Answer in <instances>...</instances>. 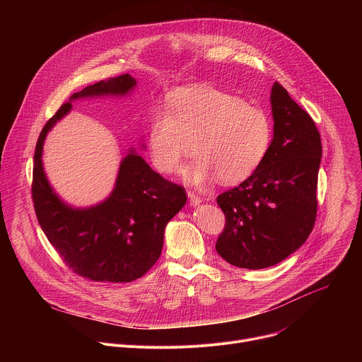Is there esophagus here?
Segmentation results:
<instances>
[{
    "label": "esophagus",
    "mask_w": 362,
    "mask_h": 362,
    "mask_svg": "<svg viewBox=\"0 0 362 362\" xmlns=\"http://www.w3.org/2000/svg\"><path fill=\"white\" fill-rule=\"evenodd\" d=\"M187 197H189V202H190L192 206H197V204L202 202V197L197 196V194L193 193V192H187Z\"/></svg>",
    "instance_id": "1"
}]
</instances>
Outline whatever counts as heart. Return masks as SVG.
Listing matches in <instances>:
<instances>
[{
    "label": "heart",
    "mask_w": 362,
    "mask_h": 362,
    "mask_svg": "<svg viewBox=\"0 0 362 362\" xmlns=\"http://www.w3.org/2000/svg\"><path fill=\"white\" fill-rule=\"evenodd\" d=\"M271 140V123L261 109L209 86L173 93L146 136L151 163L165 175L180 170L192 144L196 156L186 169L192 185L216 177L223 185L243 182L264 162Z\"/></svg>",
    "instance_id": "obj_1"
}]
</instances>
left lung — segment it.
I'll return each instance as SVG.
<instances>
[{
  "instance_id": "left-lung-1",
  "label": "left lung",
  "mask_w": 362,
  "mask_h": 362,
  "mask_svg": "<svg viewBox=\"0 0 362 362\" xmlns=\"http://www.w3.org/2000/svg\"><path fill=\"white\" fill-rule=\"evenodd\" d=\"M274 139L261 166L218 196L226 225L216 250L245 269L274 267L300 247L317 219L320 132L276 81L271 90Z\"/></svg>"
}]
</instances>
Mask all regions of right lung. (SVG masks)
Listing matches in <instances>:
<instances>
[{"mask_svg": "<svg viewBox=\"0 0 362 362\" xmlns=\"http://www.w3.org/2000/svg\"><path fill=\"white\" fill-rule=\"evenodd\" d=\"M136 86L122 74L74 93L42 127L33 169V202L38 223L66 265L97 282H132L158 262L168 222L183 208L185 187L154 172L130 148L122 160L110 196L90 208H73L49 186L42 168L47 133L87 97L126 95Z\"/></svg>", "mask_w": 362, "mask_h": 362, "instance_id": "1", "label": "right lung"}]
</instances>
